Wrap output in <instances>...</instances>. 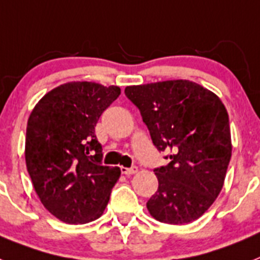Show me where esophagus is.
I'll return each mask as SVG.
<instances>
[{
  "mask_svg": "<svg viewBox=\"0 0 260 260\" xmlns=\"http://www.w3.org/2000/svg\"><path fill=\"white\" fill-rule=\"evenodd\" d=\"M120 169H121V173L126 174V176H131V174H135L137 171H139V168H137L136 165H134V167H131V168L121 167V168H120Z\"/></svg>",
  "mask_w": 260,
  "mask_h": 260,
  "instance_id": "obj_1",
  "label": "esophagus"
}]
</instances>
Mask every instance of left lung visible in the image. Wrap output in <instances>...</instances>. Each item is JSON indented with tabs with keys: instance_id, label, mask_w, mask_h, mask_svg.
Returning <instances> with one entry per match:
<instances>
[{
	"instance_id": "1",
	"label": "left lung",
	"mask_w": 260,
	"mask_h": 260,
	"mask_svg": "<svg viewBox=\"0 0 260 260\" xmlns=\"http://www.w3.org/2000/svg\"><path fill=\"white\" fill-rule=\"evenodd\" d=\"M158 152L171 162L154 169L158 189L147 208L157 221L185 224L210 208L231 158L229 115L221 99L189 80L125 88Z\"/></svg>"
}]
</instances>
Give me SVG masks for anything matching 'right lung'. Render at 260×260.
<instances>
[{
    "label": "right lung",
    "mask_w": 260,
    "mask_h": 260,
    "mask_svg": "<svg viewBox=\"0 0 260 260\" xmlns=\"http://www.w3.org/2000/svg\"><path fill=\"white\" fill-rule=\"evenodd\" d=\"M119 95L116 86L66 83L46 93L30 115L26 167L43 206L62 222L93 221L110 201L120 169L102 164L95 126Z\"/></svg>",
    "instance_id": "obj_1"
}]
</instances>
